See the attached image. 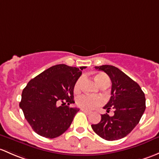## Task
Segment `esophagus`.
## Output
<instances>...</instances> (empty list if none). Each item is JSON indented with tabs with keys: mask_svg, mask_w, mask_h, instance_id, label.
<instances>
[{
	"mask_svg": "<svg viewBox=\"0 0 159 159\" xmlns=\"http://www.w3.org/2000/svg\"><path fill=\"white\" fill-rule=\"evenodd\" d=\"M81 111L84 112V113H88V114H89V113H91V111H90V110H86V109H84V108H81Z\"/></svg>",
	"mask_w": 159,
	"mask_h": 159,
	"instance_id": "34e87169",
	"label": "esophagus"
}]
</instances>
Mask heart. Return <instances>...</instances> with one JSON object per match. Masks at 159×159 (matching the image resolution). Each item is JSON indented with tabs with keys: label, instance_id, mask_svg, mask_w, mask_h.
<instances>
[{
	"label": "heart",
	"instance_id": "heart-1",
	"mask_svg": "<svg viewBox=\"0 0 159 159\" xmlns=\"http://www.w3.org/2000/svg\"><path fill=\"white\" fill-rule=\"evenodd\" d=\"M95 80H96L97 83L98 84L101 85L102 83H103L104 81H107L109 79H108V78L106 75L103 74H99L95 76ZM81 83H82V78H78V81H76V83L75 84L74 91L75 92L79 91L81 86ZM101 103L102 99L101 98H99V97H93L88 94H82L77 98V104L80 107H82L84 109L87 110L93 109L96 107L101 105Z\"/></svg>",
	"mask_w": 159,
	"mask_h": 159
}]
</instances>
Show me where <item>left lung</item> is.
Here are the masks:
<instances>
[{"mask_svg": "<svg viewBox=\"0 0 159 159\" xmlns=\"http://www.w3.org/2000/svg\"><path fill=\"white\" fill-rule=\"evenodd\" d=\"M95 68L104 71L111 80V97L103 109L108 113L113 108L114 115H101V122L91 127L103 139H120L127 136L141 119L146 110L145 93L136 81L116 67L104 65Z\"/></svg>", "mask_w": 159, "mask_h": 159, "instance_id": "8db88e82", "label": "left lung"}]
</instances>
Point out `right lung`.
Returning <instances> with one entry per match:
<instances>
[{"label": "right lung", "instance_id": "1", "mask_svg": "<svg viewBox=\"0 0 159 159\" xmlns=\"http://www.w3.org/2000/svg\"><path fill=\"white\" fill-rule=\"evenodd\" d=\"M85 68L65 64L52 66L30 80L23 89L20 107L39 136L56 138L71 126L79 109L68 105L75 103V84Z\"/></svg>", "mask_w": 159, "mask_h": 159}]
</instances>
